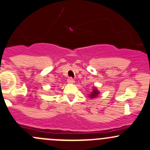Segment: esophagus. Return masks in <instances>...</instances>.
Listing matches in <instances>:
<instances>
[{"instance_id": "34e87169", "label": "esophagus", "mask_w": 150, "mask_h": 150, "mask_svg": "<svg viewBox=\"0 0 150 150\" xmlns=\"http://www.w3.org/2000/svg\"><path fill=\"white\" fill-rule=\"evenodd\" d=\"M67 83H70V84H73V83H75V80L72 79V78H68L67 79Z\"/></svg>"}]
</instances>
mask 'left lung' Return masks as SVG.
I'll return each instance as SVG.
<instances>
[{"label":"left lung","instance_id":"left-lung-1","mask_svg":"<svg viewBox=\"0 0 150 150\" xmlns=\"http://www.w3.org/2000/svg\"><path fill=\"white\" fill-rule=\"evenodd\" d=\"M92 88V91H91V93L88 95V97H89L90 98H97L99 94H100V92H99V91L98 90V88L95 87V86H93V87Z\"/></svg>","mask_w":150,"mask_h":150}]
</instances>
